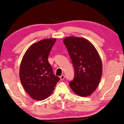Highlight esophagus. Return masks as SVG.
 <instances>
[{"label":"esophagus","instance_id":"esophagus-1","mask_svg":"<svg viewBox=\"0 0 124 124\" xmlns=\"http://www.w3.org/2000/svg\"><path fill=\"white\" fill-rule=\"evenodd\" d=\"M64 78H65V77H64V75L63 74H62L60 76V79H61V80H63Z\"/></svg>","mask_w":124,"mask_h":124}]
</instances>
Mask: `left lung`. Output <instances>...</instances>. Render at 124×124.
I'll use <instances>...</instances> for the list:
<instances>
[{
    "mask_svg": "<svg viewBox=\"0 0 124 124\" xmlns=\"http://www.w3.org/2000/svg\"><path fill=\"white\" fill-rule=\"evenodd\" d=\"M63 43L74 69V78L70 82L73 91L82 97L91 95L99 84L102 63L95 46L83 38L69 37Z\"/></svg>",
    "mask_w": 124,
    "mask_h": 124,
    "instance_id": "8db88e82",
    "label": "left lung"
}]
</instances>
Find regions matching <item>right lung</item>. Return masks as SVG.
<instances>
[{
  "mask_svg": "<svg viewBox=\"0 0 124 124\" xmlns=\"http://www.w3.org/2000/svg\"><path fill=\"white\" fill-rule=\"evenodd\" d=\"M56 38L46 39L33 44L24 54L20 68L23 87L34 100H43L53 92L59 77L54 75L48 56Z\"/></svg>",
  "mask_w": 124,
  "mask_h": 124,
  "instance_id": "obj_1",
  "label": "right lung"
}]
</instances>
